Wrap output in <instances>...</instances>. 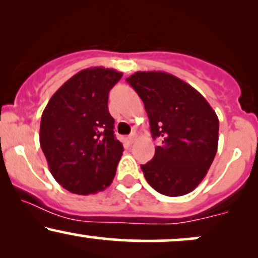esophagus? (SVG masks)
I'll return each mask as SVG.
<instances>
[{
	"label": "esophagus",
	"instance_id": "34e87169",
	"mask_svg": "<svg viewBox=\"0 0 258 258\" xmlns=\"http://www.w3.org/2000/svg\"><path fill=\"white\" fill-rule=\"evenodd\" d=\"M136 139H137V133H136V132H133V133H131V135L128 136V142H130V143H133V142H135Z\"/></svg>",
	"mask_w": 258,
	"mask_h": 258
}]
</instances>
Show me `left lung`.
Instances as JSON below:
<instances>
[{
  "label": "left lung",
  "instance_id": "left-lung-1",
  "mask_svg": "<svg viewBox=\"0 0 258 258\" xmlns=\"http://www.w3.org/2000/svg\"><path fill=\"white\" fill-rule=\"evenodd\" d=\"M126 81L143 100L153 138L152 161L141 165L147 182L167 197L193 191L206 176L218 146L220 122L207 100L164 72H137Z\"/></svg>",
  "mask_w": 258,
  "mask_h": 258
}]
</instances>
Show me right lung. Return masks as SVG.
Returning a JSON list of instances; mask_svg holds the SVG:
<instances>
[{
    "instance_id": "add662e5",
    "label": "right lung",
    "mask_w": 258,
    "mask_h": 258,
    "mask_svg": "<svg viewBox=\"0 0 258 258\" xmlns=\"http://www.w3.org/2000/svg\"><path fill=\"white\" fill-rule=\"evenodd\" d=\"M122 73L84 69L55 92L41 117L40 144L54 179L74 194L88 195L111 184L122 155L108 110L109 91Z\"/></svg>"
}]
</instances>
